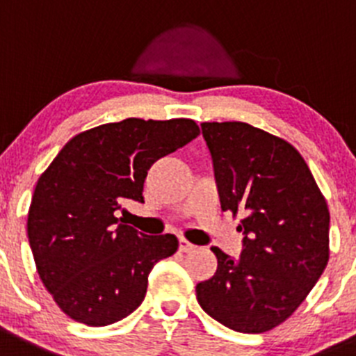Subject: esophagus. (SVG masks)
Segmentation results:
<instances>
[{
  "mask_svg": "<svg viewBox=\"0 0 356 356\" xmlns=\"http://www.w3.org/2000/svg\"><path fill=\"white\" fill-rule=\"evenodd\" d=\"M195 249V244H191V242H188L186 238H179V251L181 253H189V251H193Z\"/></svg>",
  "mask_w": 356,
  "mask_h": 356,
  "instance_id": "obj_1",
  "label": "esophagus"
}]
</instances>
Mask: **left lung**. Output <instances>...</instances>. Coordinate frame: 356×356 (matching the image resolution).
<instances>
[{"mask_svg":"<svg viewBox=\"0 0 356 356\" xmlns=\"http://www.w3.org/2000/svg\"><path fill=\"white\" fill-rule=\"evenodd\" d=\"M219 202L244 235L235 260L219 248L216 274L197 284L205 313L242 334L283 323L328 264L330 212L300 152L248 122H202Z\"/></svg>","mask_w":356,"mask_h":356,"instance_id":"left-lung-1","label":"left lung"}]
</instances>
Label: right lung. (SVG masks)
I'll return each instance as SVG.
<instances>
[{"instance_id":"right-lung-1","label":"right lung","mask_w":356,"mask_h":356,"mask_svg":"<svg viewBox=\"0 0 356 356\" xmlns=\"http://www.w3.org/2000/svg\"><path fill=\"white\" fill-rule=\"evenodd\" d=\"M198 133L193 119L108 122L75 135L40 175L28 238L43 286L66 316L105 327L142 304L149 272L179 241L140 234L115 212L126 200L144 202L152 163Z\"/></svg>"}]
</instances>
